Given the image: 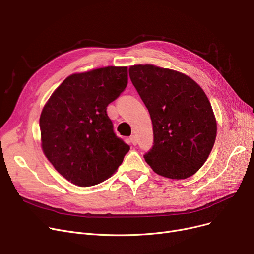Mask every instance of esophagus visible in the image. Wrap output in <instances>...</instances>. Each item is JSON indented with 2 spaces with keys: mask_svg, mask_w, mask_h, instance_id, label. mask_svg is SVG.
<instances>
[{
  "mask_svg": "<svg viewBox=\"0 0 254 254\" xmlns=\"http://www.w3.org/2000/svg\"><path fill=\"white\" fill-rule=\"evenodd\" d=\"M129 142H130L132 145H136L137 142H138L136 136H130V137H129Z\"/></svg>",
  "mask_w": 254,
  "mask_h": 254,
  "instance_id": "obj_1",
  "label": "esophagus"
}]
</instances>
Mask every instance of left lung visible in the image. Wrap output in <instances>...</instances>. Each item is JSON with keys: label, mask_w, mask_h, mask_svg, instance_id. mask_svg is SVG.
<instances>
[{"label": "left lung", "mask_w": 254, "mask_h": 254, "mask_svg": "<svg viewBox=\"0 0 254 254\" xmlns=\"http://www.w3.org/2000/svg\"><path fill=\"white\" fill-rule=\"evenodd\" d=\"M128 72L152 122L153 145L144 154L146 163L167 178L192 176L207 161L216 138V120L206 93L174 70L137 64Z\"/></svg>", "instance_id": "8db88e82"}]
</instances>
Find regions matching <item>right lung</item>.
<instances>
[{
	"label": "right lung",
	"mask_w": 254,
	"mask_h": 254,
	"mask_svg": "<svg viewBox=\"0 0 254 254\" xmlns=\"http://www.w3.org/2000/svg\"><path fill=\"white\" fill-rule=\"evenodd\" d=\"M127 85V66H106L65 78L40 116L42 149L66 180L92 186L122 165L129 146L118 138L107 107Z\"/></svg>",
	"instance_id": "obj_1"
}]
</instances>
